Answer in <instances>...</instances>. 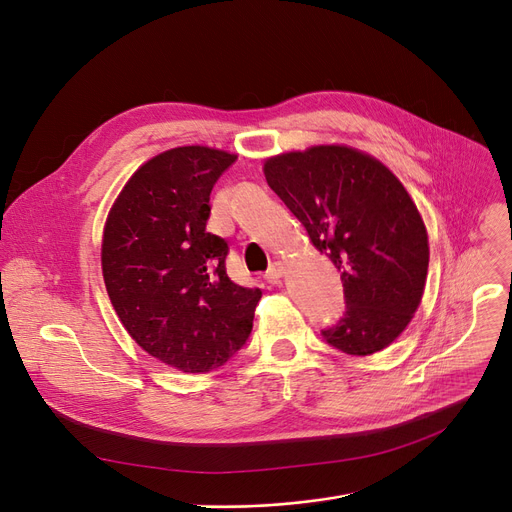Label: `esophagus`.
Listing matches in <instances>:
<instances>
[{
    "label": "esophagus",
    "mask_w": 512,
    "mask_h": 512,
    "mask_svg": "<svg viewBox=\"0 0 512 512\" xmlns=\"http://www.w3.org/2000/svg\"><path fill=\"white\" fill-rule=\"evenodd\" d=\"M267 282L270 284H280L282 282V278H284V265L280 263V261H276V263H272L270 265V270L265 272V276H263Z\"/></svg>",
    "instance_id": "obj_1"
}]
</instances>
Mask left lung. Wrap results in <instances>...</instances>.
<instances>
[{"instance_id": "obj_1", "label": "left lung", "mask_w": 512, "mask_h": 512, "mask_svg": "<svg viewBox=\"0 0 512 512\" xmlns=\"http://www.w3.org/2000/svg\"><path fill=\"white\" fill-rule=\"evenodd\" d=\"M265 180L338 267L346 309L321 330L338 351L367 357L392 344L417 311L429 247L400 180L357 149L319 145L270 157Z\"/></svg>"}]
</instances>
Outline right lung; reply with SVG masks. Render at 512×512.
Here are the masks:
<instances>
[{
  "mask_svg": "<svg viewBox=\"0 0 512 512\" xmlns=\"http://www.w3.org/2000/svg\"><path fill=\"white\" fill-rule=\"evenodd\" d=\"M234 161L201 145L155 155L103 230V280L120 321L143 351L184 373L218 369L240 351L261 299L228 278V242L205 228L211 188Z\"/></svg>",
  "mask_w": 512,
  "mask_h": 512,
  "instance_id": "1",
  "label": "right lung"
}]
</instances>
